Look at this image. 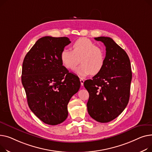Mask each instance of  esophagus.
I'll return each mask as SVG.
<instances>
[{
  "label": "esophagus",
  "instance_id": "1",
  "mask_svg": "<svg viewBox=\"0 0 152 152\" xmlns=\"http://www.w3.org/2000/svg\"><path fill=\"white\" fill-rule=\"evenodd\" d=\"M80 83H81V85L83 86V83H84V80L82 78H80Z\"/></svg>",
  "mask_w": 152,
  "mask_h": 152
}]
</instances>
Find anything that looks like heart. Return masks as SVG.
Segmentation results:
<instances>
[{
    "instance_id": "heart-1",
    "label": "heart",
    "mask_w": 152,
    "mask_h": 152,
    "mask_svg": "<svg viewBox=\"0 0 152 152\" xmlns=\"http://www.w3.org/2000/svg\"><path fill=\"white\" fill-rule=\"evenodd\" d=\"M79 58L82 64L75 71L82 76L99 73L105 62L104 51L86 37L78 39L73 43L72 50L64 48L60 54L62 64L70 70L74 69L78 64Z\"/></svg>"
}]
</instances>
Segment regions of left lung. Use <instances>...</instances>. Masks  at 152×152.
<instances>
[{
	"instance_id": "1",
	"label": "left lung",
	"mask_w": 152,
	"mask_h": 152,
	"mask_svg": "<svg viewBox=\"0 0 152 152\" xmlns=\"http://www.w3.org/2000/svg\"><path fill=\"white\" fill-rule=\"evenodd\" d=\"M94 39L105 46V62L99 73L84 82L90 94L87 109L96 121L107 123L117 118L128 105L131 67L126 51L112 39L99 37Z\"/></svg>"
}]
</instances>
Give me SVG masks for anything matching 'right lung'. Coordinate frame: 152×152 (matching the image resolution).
Segmentation results:
<instances>
[{"label":"right lung","mask_w":152,"mask_h":152,"mask_svg":"<svg viewBox=\"0 0 152 152\" xmlns=\"http://www.w3.org/2000/svg\"><path fill=\"white\" fill-rule=\"evenodd\" d=\"M69 39L45 36L27 53L21 82L31 111L43 123L56 125L68 116L67 104L80 87L79 78L62 66L61 51Z\"/></svg>","instance_id":"add662e5"}]
</instances>
